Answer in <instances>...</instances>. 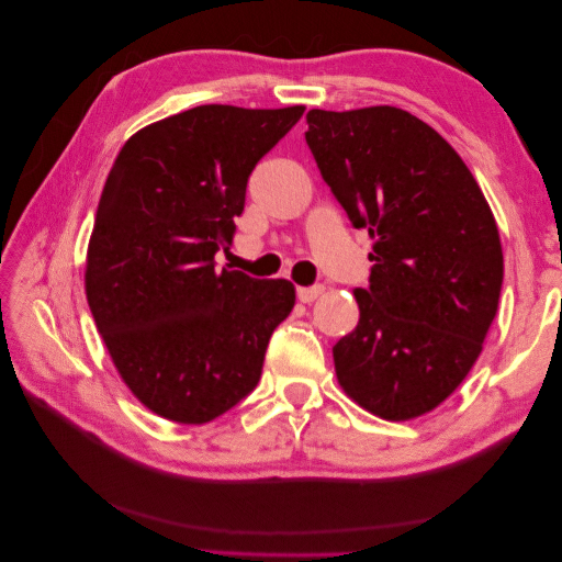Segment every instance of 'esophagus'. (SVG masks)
I'll return each mask as SVG.
<instances>
[{"label": "esophagus", "instance_id": "1", "mask_svg": "<svg viewBox=\"0 0 562 562\" xmlns=\"http://www.w3.org/2000/svg\"><path fill=\"white\" fill-rule=\"evenodd\" d=\"M323 293V285H307V288H297V300L300 302H304V304H310V302H314L318 295Z\"/></svg>", "mask_w": 562, "mask_h": 562}]
</instances>
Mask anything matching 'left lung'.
Segmentation results:
<instances>
[{
    "label": "left lung",
    "mask_w": 562,
    "mask_h": 562,
    "mask_svg": "<svg viewBox=\"0 0 562 562\" xmlns=\"http://www.w3.org/2000/svg\"><path fill=\"white\" fill-rule=\"evenodd\" d=\"M304 133L351 225L368 229L359 326L333 347L337 382L368 413L405 422L464 382L495 321L499 229L462 157L415 114L310 110Z\"/></svg>",
    "instance_id": "obj_1"
}]
</instances>
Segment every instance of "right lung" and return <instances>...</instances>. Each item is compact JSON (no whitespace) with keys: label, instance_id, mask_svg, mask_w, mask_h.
Here are the masks:
<instances>
[{"label":"right lung","instance_id":"right-lung-1","mask_svg":"<svg viewBox=\"0 0 562 562\" xmlns=\"http://www.w3.org/2000/svg\"><path fill=\"white\" fill-rule=\"evenodd\" d=\"M304 108L199 105L133 133L98 201L87 300L112 363L147 411L206 424L260 382L295 307L285 279L215 269L246 184Z\"/></svg>","mask_w":562,"mask_h":562}]
</instances>
